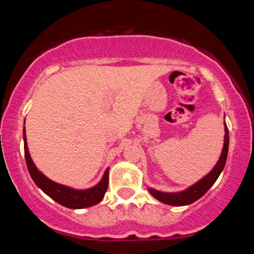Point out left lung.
<instances>
[{
  "mask_svg": "<svg viewBox=\"0 0 254 254\" xmlns=\"http://www.w3.org/2000/svg\"><path fill=\"white\" fill-rule=\"evenodd\" d=\"M224 143L222 148V153H221L220 159H218L217 164L215 165V167L206 174L205 177H203L199 182L188 188L186 190L180 191V192H162L154 190V189L149 188L148 191L150 192V194L154 198H156L160 202L168 204V205H174V206H182V205H189L196 202L197 199H199L200 197H203L204 194L208 192L209 189L214 185V183L216 182L218 176L221 174V172L223 171L224 165L227 161V155H228V147H229V133H228V127H227L226 123H224Z\"/></svg>",
  "mask_w": 254,
  "mask_h": 254,
  "instance_id": "obj_1",
  "label": "left lung"
}]
</instances>
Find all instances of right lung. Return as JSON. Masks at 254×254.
Wrapping results in <instances>:
<instances>
[{
	"label": "right lung",
	"instance_id": "obj_1",
	"mask_svg": "<svg viewBox=\"0 0 254 254\" xmlns=\"http://www.w3.org/2000/svg\"><path fill=\"white\" fill-rule=\"evenodd\" d=\"M24 148L26 165H27V170L30 172L33 182L36 183V185L40 190L45 192L54 200H56L58 204L70 209H83L101 202V199L105 196V192L107 191V186H109V168L105 171L103 178L97 185L90 189H86V190H76V189L52 182L51 179L44 176L42 172L38 170L30 155V151H28L25 127Z\"/></svg>",
	"mask_w": 254,
	"mask_h": 254
}]
</instances>
